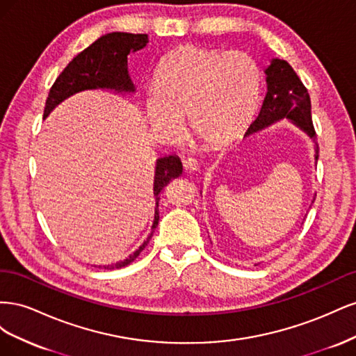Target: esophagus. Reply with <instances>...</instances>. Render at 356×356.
Listing matches in <instances>:
<instances>
[{"instance_id":"34e87169","label":"esophagus","mask_w":356,"mask_h":356,"mask_svg":"<svg viewBox=\"0 0 356 356\" xmlns=\"http://www.w3.org/2000/svg\"><path fill=\"white\" fill-rule=\"evenodd\" d=\"M182 166L187 172H197L199 170V165L197 161L193 159V157H187L186 160H182Z\"/></svg>"}]
</instances>
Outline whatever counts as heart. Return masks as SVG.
<instances>
[{"mask_svg":"<svg viewBox=\"0 0 356 356\" xmlns=\"http://www.w3.org/2000/svg\"><path fill=\"white\" fill-rule=\"evenodd\" d=\"M261 72L243 51L181 46L161 60L156 92L145 113L156 131L168 138L182 132V117L196 141L222 148L236 141L255 113Z\"/></svg>","mask_w":356,"mask_h":356,"instance_id":"1","label":"heart"}]
</instances>
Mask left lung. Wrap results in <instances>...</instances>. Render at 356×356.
Wrapping results in <instances>:
<instances>
[{"label":"left lung","mask_w":356,"mask_h":356,"mask_svg":"<svg viewBox=\"0 0 356 356\" xmlns=\"http://www.w3.org/2000/svg\"><path fill=\"white\" fill-rule=\"evenodd\" d=\"M266 75L267 93L261 105V111L246 134L250 135L260 131V129L286 117L315 139V159L318 160L319 147L314 122H312V105L306 86L300 80L293 67L282 59H273L270 67L266 68Z\"/></svg>","instance_id":"1"}]
</instances>
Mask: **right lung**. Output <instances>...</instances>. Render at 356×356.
Returning <instances> with one entry per match:
<instances>
[{
	"mask_svg": "<svg viewBox=\"0 0 356 356\" xmlns=\"http://www.w3.org/2000/svg\"><path fill=\"white\" fill-rule=\"evenodd\" d=\"M148 35L147 34H131V32H111V34L102 35L95 42L79 53L68 65L65 67L56 81L50 88L49 96L44 106V117L55 108L68 96L88 90V89H114V90H131L134 92V83L131 81L127 72V56L132 51L141 50L147 46ZM182 166L177 156L160 157L156 165V177H154V196H156V212L154 222L152 225V233L139 246L134 254L129 255L126 260L118 261L111 266H104L106 270L113 268H122L131 264L136 257L143 252L147 243L152 239V236L159 224V200L160 191L163 190L172 179L181 175Z\"/></svg>",
	"mask_w": 356,
	"mask_h": 356,
	"instance_id": "obj_1",
	"label": "right lung"
}]
</instances>
